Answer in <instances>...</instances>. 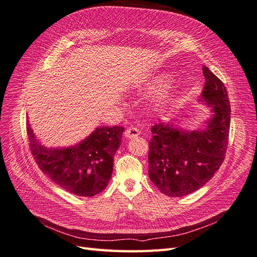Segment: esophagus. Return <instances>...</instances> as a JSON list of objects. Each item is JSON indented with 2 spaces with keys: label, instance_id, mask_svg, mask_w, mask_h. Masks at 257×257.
<instances>
[{
  "label": "esophagus",
  "instance_id": "1",
  "mask_svg": "<svg viewBox=\"0 0 257 257\" xmlns=\"http://www.w3.org/2000/svg\"><path fill=\"white\" fill-rule=\"evenodd\" d=\"M139 134H141V132H139V130L136 127H128L125 130V132H124V135H125L126 138H135Z\"/></svg>",
  "mask_w": 257,
  "mask_h": 257
}]
</instances>
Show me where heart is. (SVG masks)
I'll list each match as a JSON object with an SVG mask.
<instances>
[{"mask_svg": "<svg viewBox=\"0 0 257 257\" xmlns=\"http://www.w3.org/2000/svg\"><path fill=\"white\" fill-rule=\"evenodd\" d=\"M159 82H161V80H153V81H150V82H146V83H144V84H141L139 85V90H143V89H151L152 87L151 85L152 84H154V83H159ZM167 95H166V93H165V91L164 90H162L161 92H159V96L157 97V105L158 106H163L164 105L165 103H166V100H167Z\"/></svg>", "mask_w": 257, "mask_h": 257, "instance_id": "1", "label": "heart"}]
</instances>
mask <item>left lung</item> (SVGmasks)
I'll return each mask as SVG.
<instances>
[{
    "instance_id": "obj_1",
    "label": "left lung",
    "mask_w": 257,
    "mask_h": 257,
    "mask_svg": "<svg viewBox=\"0 0 257 257\" xmlns=\"http://www.w3.org/2000/svg\"><path fill=\"white\" fill-rule=\"evenodd\" d=\"M205 87L200 102L212 115L203 128L190 131L169 123L152 126L149 142V177L167 196L181 197L204 186L220 168L226 154L230 105L224 83L203 66Z\"/></svg>"
}]
</instances>
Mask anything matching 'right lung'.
<instances>
[{
  "instance_id": "obj_1",
  "label": "right lung",
  "mask_w": 257,
  "mask_h": 257,
  "mask_svg": "<svg viewBox=\"0 0 257 257\" xmlns=\"http://www.w3.org/2000/svg\"><path fill=\"white\" fill-rule=\"evenodd\" d=\"M123 132V126H99L75 146L46 148L27 123L31 153L38 167L62 189L82 197L94 196L106 189Z\"/></svg>"
}]
</instances>
